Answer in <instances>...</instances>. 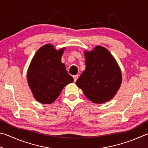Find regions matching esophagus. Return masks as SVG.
<instances>
[{"mask_svg": "<svg viewBox=\"0 0 148 148\" xmlns=\"http://www.w3.org/2000/svg\"><path fill=\"white\" fill-rule=\"evenodd\" d=\"M79 75H73V79H74V82H76L77 79L79 78Z\"/></svg>", "mask_w": 148, "mask_h": 148, "instance_id": "1", "label": "esophagus"}]
</instances>
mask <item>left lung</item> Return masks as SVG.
<instances>
[{
    "instance_id": "8db88e82",
    "label": "left lung",
    "mask_w": 148,
    "mask_h": 148,
    "mask_svg": "<svg viewBox=\"0 0 148 148\" xmlns=\"http://www.w3.org/2000/svg\"><path fill=\"white\" fill-rule=\"evenodd\" d=\"M86 69L76 82L89 100L104 103L114 97L121 84V73L115 58L107 49L97 46L85 51Z\"/></svg>"
}]
</instances>
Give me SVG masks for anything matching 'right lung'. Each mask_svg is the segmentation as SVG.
Instances as JSON below:
<instances>
[{
    "label": "right lung",
    "instance_id": "1",
    "mask_svg": "<svg viewBox=\"0 0 148 148\" xmlns=\"http://www.w3.org/2000/svg\"><path fill=\"white\" fill-rule=\"evenodd\" d=\"M65 48L56 51L46 44L36 52L27 71V81L35 99L43 104L55 101L67 84L73 82L61 58Z\"/></svg>",
    "mask_w": 148,
    "mask_h": 148
}]
</instances>
